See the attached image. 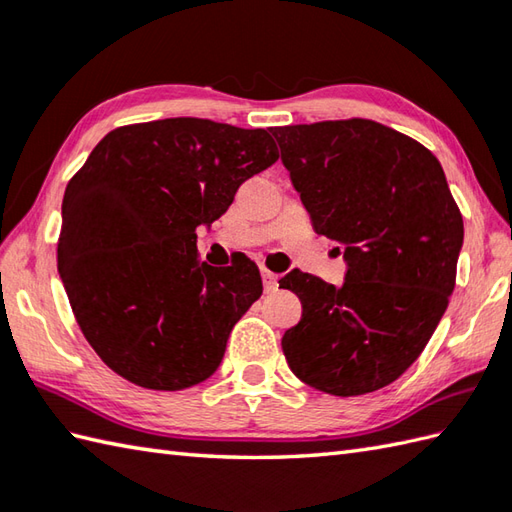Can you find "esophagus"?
Instances as JSON below:
<instances>
[{
  "label": "esophagus",
  "instance_id": "obj_1",
  "mask_svg": "<svg viewBox=\"0 0 512 512\" xmlns=\"http://www.w3.org/2000/svg\"><path fill=\"white\" fill-rule=\"evenodd\" d=\"M277 275L275 273H270V270H266V268H262V281H264V288H266V292H273L275 288H277Z\"/></svg>",
  "mask_w": 512,
  "mask_h": 512
}]
</instances>
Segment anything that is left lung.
Returning <instances> with one entry per match:
<instances>
[{"instance_id": "8db88e82", "label": "left lung", "mask_w": 512, "mask_h": 512, "mask_svg": "<svg viewBox=\"0 0 512 512\" xmlns=\"http://www.w3.org/2000/svg\"><path fill=\"white\" fill-rule=\"evenodd\" d=\"M281 162L314 231L343 244L341 288L288 273L301 321L281 347L303 383L376 391L416 361L455 288L464 222L438 158L367 118L275 127Z\"/></svg>"}]
</instances>
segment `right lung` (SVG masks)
I'll use <instances>...</instances> for the list:
<instances>
[{
	"instance_id": "1",
	"label": "right lung",
	"mask_w": 512,
	"mask_h": 512,
	"mask_svg": "<svg viewBox=\"0 0 512 512\" xmlns=\"http://www.w3.org/2000/svg\"><path fill=\"white\" fill-rule=\"evenodd\" d=\"M277 158L266 129L209 118L118 127L92 149L63 195L57 259L81 332L118 376L178 391L215 374L264 288L253 262H200L195 228Z\"/></svg>"
}]
</instances>
